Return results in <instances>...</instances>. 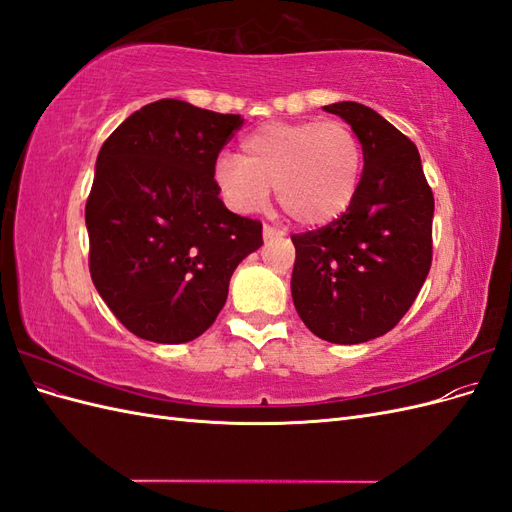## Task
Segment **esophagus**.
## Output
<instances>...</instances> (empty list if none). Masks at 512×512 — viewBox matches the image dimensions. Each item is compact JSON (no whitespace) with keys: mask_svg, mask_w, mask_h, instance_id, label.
I'll return each mask as SVG.
<instances>
[{"mask_svg":"<svg viewBox=\"0 0 512 512\" xmlns=\"http://www.w3.org/2000/svg\"><path fill=\"white\" fill-rule=\"evenodd\" d=\"M262 237H265V241H271L273 237H284V230H277V228L265 224V228H262Z\"/></svg>","mask_w":512,"mask_h":512,"instance_id":"1","label":"esophagus"}]
</instances>
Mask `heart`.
Masks as SVG:
<instances>
[{"mask_svg":"<svg viewBox=\"0 0 512 512\" xmlns=\"http://www.w3.org/2000/svg\"><path fill=\"white\" fill-rule=\"evenodd\" d=\"M363 175V149L344 121H269L241 138L239 158L222 156L213 179L230 209L258 213L271 188L305 228H324L352 207Z\"/></svg>","mask_w":512,"mask_h":512,"instance_id":"obj_1","label":"heart"}]
</instances>
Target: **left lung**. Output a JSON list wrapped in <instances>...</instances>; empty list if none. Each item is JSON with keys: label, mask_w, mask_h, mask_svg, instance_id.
<instances>
[{"label": "left lung", "mask_w": 512, "mask_h": 512, "mask_svg": "<svg viewBox=\"0 0 512 512\" xmlns=\"http://www.w3.org/2000/svg\"><path fill=\"white\" fill-rule=\"evenodd\" d=\"M342 117L363 149L352 207L337 222L292 235V301L305 327L331 344L389 333L431 267L433 194L408 136L359 102L322 106Z\"/></svg>", "instance_id": "left-lung-1"}]
</instances>
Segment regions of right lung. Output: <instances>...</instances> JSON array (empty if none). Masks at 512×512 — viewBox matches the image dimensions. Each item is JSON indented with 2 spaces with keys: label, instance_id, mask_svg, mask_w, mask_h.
Segmentation results:
<instances>
[{
  "label": "right lung",
  "instance_id": "right-lung-1",
  "mask_svg": "<svg viewBox=\"0 0 512 512\" xmlns=\"http://www.w3.org/2000/svg\"><path fill=\"white\" fill-rule=\"evenodd\" d=\"M241 115L158 100L106 138L85 207L96 290L136 337L185 344L222 312L262 224L226 209L215 160Z\"/></svg>",
  "mask_w": 512,
  "mask_h": 512
}]
</instances>
